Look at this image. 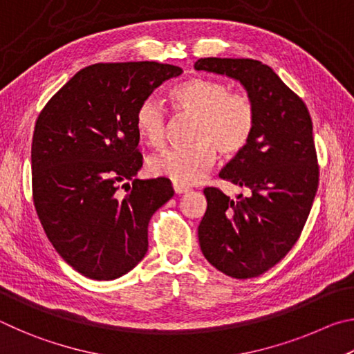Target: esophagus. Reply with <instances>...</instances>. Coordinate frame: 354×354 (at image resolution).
I'll list each match as a JSON object with an SVG mask.
<instances>
[{
  "mask_svg": "<svg viewBox=\"0 0 354 354\" xmlns=\"http://www.w3.org/2000/svg\"><path fill=\"white\" fill-rule=\"evenodd\" d=\"M173 190H175V194L181 195V194H187L189 187H185V185H179V184H173Z\"/></svg>",
  "mask_w": 354,
  "mask_h": 354,
  "instance_id": "esophagus-1",
  "label": "esophagus"
}]
</instances>
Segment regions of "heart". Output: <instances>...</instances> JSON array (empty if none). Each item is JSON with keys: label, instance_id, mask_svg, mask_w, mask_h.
<instances>
[{"label": "heart", "instance_id": "heart-1", "mask_svg": "<svg viewBox=\"0 0 354 354\" xmlns=\"http://www.w3.org/2000/svg\"><path fill=\"white\" fill-rule=\"evenodd\" d=\"M173 107L181 115L195 117L187 147H175L154 156L148 169L173 184L194 185L207 176L217 158L215 148L234 156L247 147L254 131L256 107L248 95L231 92L226 82L192 77L170 92ZM137 133L148 145L160 147L167 134V112L156 97L142 101L136 113Z\"/></svg>", "mask_w": 354, "mask_h": 354}]
</instances>
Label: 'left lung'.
I'll return each mask as SVG.
<instances>
[{
	"label": "left lung",
	"mask_w": 354,
	"mask_h": 354,
	"mask_svg": "<svg viewBox=\"0 0 354 354\" xmlns=\"http://www.w3.org/2000/svg\"><path fill=\"white\" fill-rule=\"evenodd\" d=\"M194 67L239 81L256 107L250 142L220 171L250 195L234 201L205 189L200 247L227 277H259L289 253L313 207L319 187L313 120L303 100L259 61L205 57Z\"/></svg>",
	"instance_id": "obj_1"
}]
</instances>
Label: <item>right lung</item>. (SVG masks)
Here are the masks:
<instances>
[{
	"label": "right lung",
	"instance_id": "obj_1",
	"mask_svg": "<svg viewBox=\"0 0 354 354\" xmlns=\"http://www.w3.org/2000/svg\"><path fill=\"white\" fill-rule=\"evenodd\" d=\"M181 73L159 62L95 64L40 112L31 148L34 206L53 247L84 277L120 278L147 254L149 218L175 192L167 178H136V113Z\"/></svg>",
	"mask_w": 354,
	"mask_h": 354
}]
</instances>
